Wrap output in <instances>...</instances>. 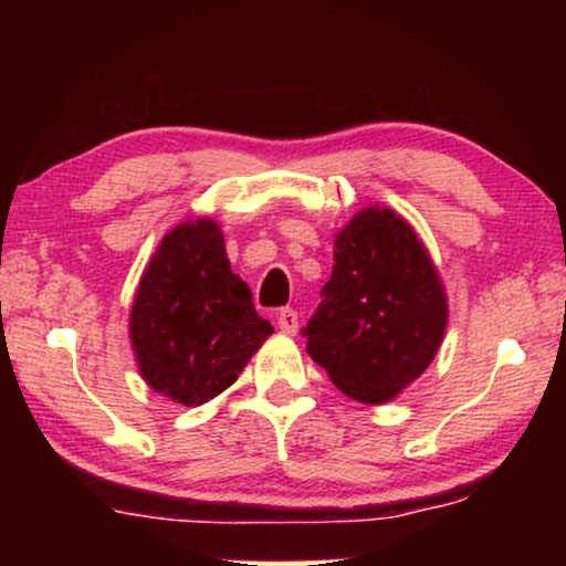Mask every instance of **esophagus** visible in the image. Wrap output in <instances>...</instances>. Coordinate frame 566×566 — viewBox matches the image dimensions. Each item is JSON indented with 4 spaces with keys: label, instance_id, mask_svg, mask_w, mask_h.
<instances>
[{
    "label": "esophagus",
    "instance_id": "34e87169",
    "mask_svg": "<svg viewBox=\"0 0 566 566\" xmlns=\"http://www.w3.org/2000/svg\"><path fill=\"white\" fill-rule=\"evenodd\" d=\"M277 327H281V332H285V335H296L298 314L293 312V308H281V312H277Z\"/></svg>",
    "mask_w": 566,
    "mask_h": 566
}]
</instances>
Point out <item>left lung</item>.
I'll return each mask as SVG.
<instances>
[{
    "instance_id": "1",
    "label": "left lung",
    "mask_w": 566,
    "mask_h": 566,
    "mask_svg": "<svg viewBox=\"0 0 566 566\" xmlns=\"http://www.w3.org/2000/svg\"><path fill=\"white\" fill-rule=\"evenodd\" d=\"M446 324L443 281L412 223L381 206L355 213L304 329L312 360L350 399L386 405L428 370Z\"/></svg>"
}]
</instances>
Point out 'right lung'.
Masks as SVG:
<instances>
[{
    "mask_svg": "<svg viewBox=\"0 0 566 566\" xmlns=\"http://www.w3.org/2000/svg\"><path fill=\"white\" fill-rule=\"evenodd\" d=\"M273 335L254 312L250 285L208 216L169 229L146 262L128 316L138 374L182 407H200L237 381Z\"/></svg>",
    "mask_w": 566,
    "mask_h": 566,
    "instance_id": "obj_1",
    "label": "right lung"
}]
</instances>
